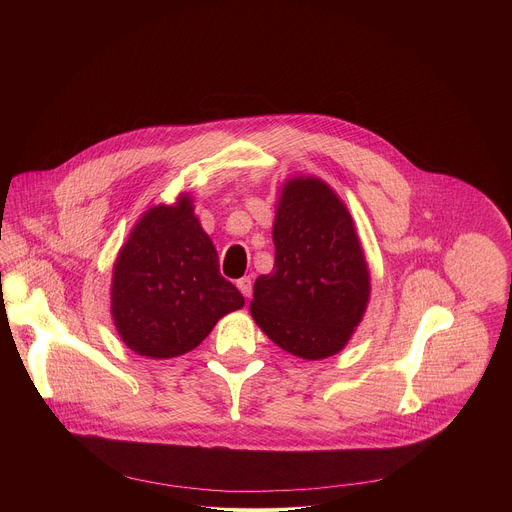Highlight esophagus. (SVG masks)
I'll use <instances>...</instances> for the list:
<instances>
[{"instance_id": "esophagus-1", "label": "esophagus", "mask_w": 512, "mask_h": 512, "mask_svg": "<svg viewBox=\"0 0 512 512\" xmlns=\"http://www.w3.org/2000/svg\"><path fill=\"white\" fill-rule=\"evenodd\" d=\"M236 288L242 292L244 297H250L252 295V278L250 276H244L236 282Z\"/></svg>"}]
</instances>
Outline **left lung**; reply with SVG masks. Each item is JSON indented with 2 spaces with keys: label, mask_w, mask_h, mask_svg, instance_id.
I'll return each mask as SVG.
<instances>
[{
  "label": "left lung",
  "mask_w": 512,
  "mask_h": 512,
  "mask_svg": "<svg viewBox=\"0 0 512 512\" xmlns=\"http://www.w3.org/2000/svg\"><path fill=\"white\" fill-rule=\"evenodd\" d=\"M272 238L276 262L254 282V321L295 357L337 355L370 297L365 252L345 203L325 181L293 177L282 187Z\"/></svg>",
  "instance_id": "left-lung-1"
}]
</instances>
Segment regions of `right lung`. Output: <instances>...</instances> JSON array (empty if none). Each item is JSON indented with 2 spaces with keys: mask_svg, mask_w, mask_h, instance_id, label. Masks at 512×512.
Listing matches in <instances>:
<instances>
[{
  "mask_svg": "<svg viewBox=\"0 0 512 512\" xmlns=\"http://www.w3.org/2000/svg\"><path fill=\"white\" fill-rule=\"evenodd\" d=\"M112 317L134 353L173 359L193 351L244 297L219 272L213 240L179 195L142 215L112 272Z\"/></svg>",
  "mask_w": 512,
  "mask_h": 512,
  "instance_id": "obj_1",
  "label": "right lung"
}]
</instances>
